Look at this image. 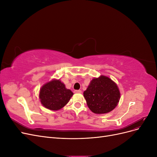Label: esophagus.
Returning <instances> with one entry per match:
<instances>
[{"label":"esophagus","mask_w":157,"mask_h":157,"mask_svg":"<svg viewBox=\"0 0 157 157\" xmlns=\"http://www.w3.org/2000/svg\"><path fill=\"white\" fill-rule=\"evenodd\" d=\"M75 93H77V94H80V93H81L82 92V91L80 90H75Z\"/></svg>","instance_id":"obj_1"}]
</instances>
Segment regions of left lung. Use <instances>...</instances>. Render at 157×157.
Here are the masks:
<instances>
[{"label":"left lung","instance_id":"8db88e82","mask_svg":"<svg viewBox=\"0 0 157 157\" xmlns=\"http://www.w3.org/2000/svg\"><path fill=\"white\" fill-rule=\"evenodd\" d=\"M120 96L117 84L111 78L103 75L94 78L84 92L88 107L96 114H104L113 110L119 101Z\"/></svg>","mask_w":157,"mask_h":157}]
</instances>
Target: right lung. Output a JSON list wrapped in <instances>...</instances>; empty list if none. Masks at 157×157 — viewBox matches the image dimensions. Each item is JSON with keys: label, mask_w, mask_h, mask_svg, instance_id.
<instances>
[{"label": "right lung", "mask_w": 157, "mask_h": 157, "mask_svg": "<svg viewBox=\"0 0 157 157\" xmlns=\"http://www.w3.org/2000/svg\"><path fill=\"white\" fill-rule=\"evenodd\" d=\"M73 93L67 89L59 80H53L45 84L40 90L39 98L42 105L57 111L67 104Z\"/></svg>", "instance_id": "right-lung-1"}]
</instances>
